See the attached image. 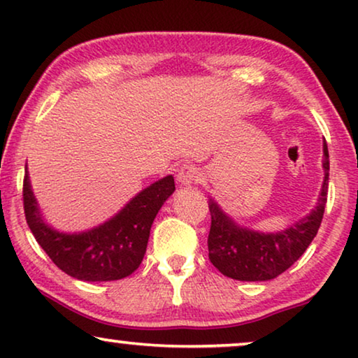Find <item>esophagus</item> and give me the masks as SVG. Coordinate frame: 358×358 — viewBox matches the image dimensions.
I'll use <instances>...</instances> for the list:
<instances>
[{"label":"esophagus","instance_id":"1","mask_svg":"<svg viewBox=\"0 0 358 358\" xmlns=\"http://www.w3.org/2000/svg\"><path fill=\"white\" fill-rule=\"evenodd\" d=\"M199 169L192 164H184L182 168L178 171V182L180 185H190L199 180Z\"/></svg>","mask_w":358,"mask_h":358}]
</instances>
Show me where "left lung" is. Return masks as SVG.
<instances>
[{
	"mask_svg": "<svg viewBox=\"0 0 358 358\" xmlns=\"http://www.w3.org/2000/svg\"><path fill=\"white\" fill-rule=\"evenodd\" d=\"M324 180L316 207L306 217L277 233H262L241 227L223 212L218 202L208 200L212 227L208 233V259L223 275L243 282L272 280L292 267L306 251L320 229L327 202L329 151L322 143Z\"/></svg>",
	"mask_w": 358,
	"mask_h": 358,
	"instance_id": "8db88e82",
	"label": "left lung"
}]
</instances>
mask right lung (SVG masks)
<instances>
[{"label":"right lung","instance_id":"add662e5","mask_svg":"<svg viewBox=\"0 0 358 358\" xmlns=\"http://www.w3.org/2000/svg\"><path fill=\"white\" fill-rule=\"evenodd\" d=\"M174 190V178L166 176L136 194L107 222L86 231L65 233L43 220L26 168L24 213L34 238L68 275L83 282L120 280L143 261L151 224Z\"/></svg>","mask_w":358,"mask_h":358}]
</instances>
